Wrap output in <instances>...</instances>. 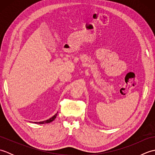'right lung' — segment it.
<instances>
[{
    "mask_svg": "<svg viewBox=\"0 0 155 155\" xmlns=\"http://www.w3.org/2000/svg\"><path fill=\"white\" fill-rule=\"evenodd\" d=\"M57 113L56 114H54L53 117H51V118H49V119H48V120H45V121H42V122H38V123H37V122H36L35 123H37V124H45V123H51L52 121H53L55 118H56V117H57Z\"/></svg>",
    "mask_w": 155,
    "mask_h": 155,
    "instance_id": "right-lung-1",
    "label": "right lung"
}]
</instances>
